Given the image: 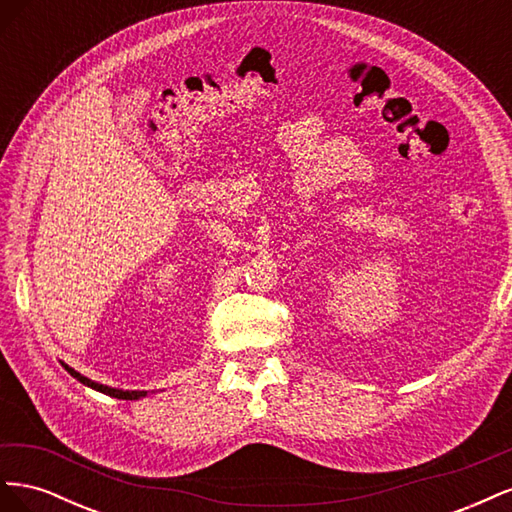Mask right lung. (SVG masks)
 Here are the masks:
<instances>
[{
	"label": "right lung",
	"instance_id": "obj_1",
	"mask_svg": "<svg viewBox=\"0 0 512 512\" xmlns=\"http://www.w3.org/2000/svg\"><path fill=\"white\" fill-rule=\"evenodd\" d=\"M61 365H64V369L68 371V374L72 376V378H76L79 380L81 384H85V386H89V389H94V391H100V393H104V395H108V397H117V399H143V397H147L149 395V391H123V389H115V386H108V384H100V382H96V380H91V378H87V376H83V374H79V371L76 369H72L70 365H66L64 361H61ZM153 393V391H151Z\"/></svg>",
	"mask_w": 512,
	"mask_h": 512
}]
</instances>
